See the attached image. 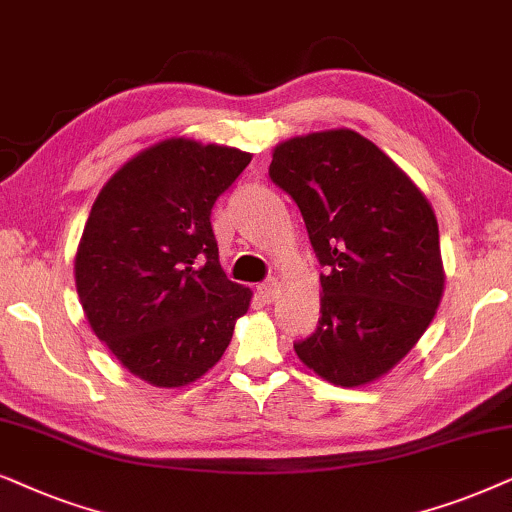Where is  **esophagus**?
Returning <instances> with one entry per match:
<instances>
[{"label": "esophagus", "instance_id": "obj_1", "mask_svg": "<svg viewBox=\"0 0 512 512\" xmlns=\"http://www.w3.org/2000/svg\"><path fill=\"white\" fill-rule=\"evenodd\" d=\"M257 295L262 297V302L271 304L278 297V283L274 281V278H271V281L260 283V285H257Z\"/></svg>", "mask_w": 512, "mask_h": 512}]
</instances>
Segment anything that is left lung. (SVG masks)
Wrapping results in <instances>:
<instances>
[{"label": "left lung", "instance_id": "1", "mask_svg": "<svg viewBox=\"0 0 512 512\" xmlns=\"http://www.w3.org/2000/svg\"><path fill=\"white\" fill-rule=\"evenodd\" d=\"M269 177L297 203L325 267L318 327L295 342L297 356L330 384H370L412 351L442 299L431 203L349 128L276 145Z\"/></svg>", "mask_w": 512, "mask_h": 512}]
</instances>
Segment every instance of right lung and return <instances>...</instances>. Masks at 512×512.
<instances>
[{
  "label": "right lung",
  "instance_id": "right-lung-1",
  "mask_svg": "<svg viewBox=\"0 0 512 512\" xmlns=\"http://www.w3.org/2000/svg\"><path fill=\"white\" fill-rule=\"evenodd\" d=\"M252 156L170 138L107 180L81 234L74 278L88 325L135 377L177 388L203 377L252 292L220 267L215 201Z\"/></svg>",
  "mask_w": 512,
  "mask_h": 512
}]
</instances>
